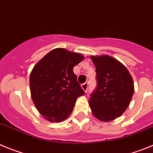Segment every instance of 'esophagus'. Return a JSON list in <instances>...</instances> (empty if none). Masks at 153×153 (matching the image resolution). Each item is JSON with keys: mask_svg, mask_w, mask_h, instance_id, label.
I'll return each instance as SVG.
<instances>
[{"mask_svg": "<svg viewBox=\"0 0 153 153\" xmlns=\"http://www.w3.org/2000/svg\"><path fill=\"white\" fill-rule=\"evenodd\" d=\"M82 88L85 92H87V91H88V82H86L85 83L82 84Z\"/></svg>", "mask_w": 153, "mask_h": 153, "instance_id": "esophagus-1", "label": "esophagus"}]
</instances>
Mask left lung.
Returning a JSON list of instances; mask_svg holds the SVG:
<instances>
[{
    "label": "left lung",
    "mask_w": 153,
    "mask_h": 153,
    "mask_svg": "<svg viewBox=\"0 0 153 153\" xmlns=\"http://www.w3.org/2000/svg\"><path fill=\"white\" fill-rule=\"evenodd\" d=\"M96 68L97 88L91 94L92 114L101 121H111L123 114L130 103L134 85L122 63L109 56H91Z\"/></svg>",
    "instance_id": "8db88e82"
}]
</instances>
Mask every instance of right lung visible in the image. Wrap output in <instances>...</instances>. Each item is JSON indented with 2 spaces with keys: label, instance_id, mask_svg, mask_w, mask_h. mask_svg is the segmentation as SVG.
Wrapping results in <instances>:
<instances>
[{
  "label": "right lung",
  "instance_id": "add662e5",
  "mask_svg": "<svg viewBox=\"0 0 153 153\" xmlns=\"http://www.w3.org/2000/svg\"><path fill=\"white\" fill-rule=\"evenodd\" d=\"M84 56L62 48L53 49L33 68L30 76L31 97L47 120L59 122L72 112L76 100L85 94L73 68Z\"/></svg>",
  "mask_w": 153,
  "mask_h": 153
}]
</instances>
